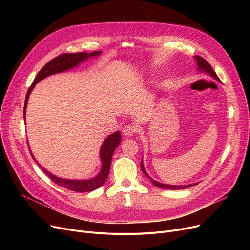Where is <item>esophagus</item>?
I'll return each mask as SVG.
<instances>
[{
  "mask_svg": "<svg viewBox=\"0 0 250 250\" xmlns=\"http://www.w3.org/2000/svg\"><path fill=\"white\" fill-rule=\"evenodd\" d=\"M136 133H137V128H136V126L126 125L123 128V135H124V136L130 137V136H134Z\"/></svg>",
  "mask_w": 250,
  "mask_h": 250,
  "instance_id": "34e87169",
  "label": "esophagus"
}]
</instances>
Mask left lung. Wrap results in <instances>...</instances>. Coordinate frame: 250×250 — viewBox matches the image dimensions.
I'll return each mask as SVG.
<instances>
[{
	"instance_id": "obj_1",
	"label": "left lung",
	"mask_w": 250,
	"mask_h": 250,
	"mask_svg": "<svg viewBox=\"0 0 250 250\" xmlns=\"http://www.w3.org/2000/svg\"><path fill=\"white\" fill-rule=\"evenodd\" d=\"M194 60L196 61V64H198V71H199V72H203V73H205V74H207V75H208V76H211V77H213V78L215 79V80H217V81L220 82V79H219V77L217 76V74L215 73V71L213 70V68L211 67V64H209L205 59H203V58L200 57V56H194ZM141 169H142L143 173L151 179L153 185H154L155 187H157V188H166V189H183V188H188L193 187V186L198 185V183H199V182H196V183H191V185H187V186H170V185H164V183H160V182H158V181L154 180L153 178H151V177L148 175V173L146 172L145 168H144L143 160L141 161Z\"/></svg>"
}]
</instances>
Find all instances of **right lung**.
<instances>
[{
  "label": "right lung",
  "instance_id": "1",
  "mask_svg": "<svg viewBox=\"0 0 250 250\" xmlns=\"http://www.w3.org/2000/svg\"><path fill=\"white\" fill-rule=\"evenodd\" d=\"M100 54H101V51H93V52H90V54H88V52L63 54V55H61V56L55 58L54 60L49 61L44 65V67L41 71H39L36 78L34 79L33 83L31 84V86L29 87V89L27 91V94H26V97H25V104H24V110H23L24 120H25V112H26V106H27L28 98H29L31 91L33 90L34 86L36 85V83L43 80L44 78H46L50 75L62 73L64 71L71 70V69L77 67V65L80 62L86 61L87 59L99 56ZM121 140H122V136H121L120 132L113 133L104 140L103 144L101 145V149H100V159H101V170H100V172L93 178L84 179V180L63 179V178H60L58 176L52 175L51 173L46 171V170L42 166H41V164H38V162L34 158V156L32 155L31 151L30 150L29 151H30V154L32 156V159L34 161H36V163L39 165V167L42 169V171L44 173H46V175L55 183H57V185H59L60 187L64 188H67V189L73 190V191L87 192V191H92L94 189H97L102 185H104L105 180H106L107 177H108L113 152L117 148V146L120 145Z\"/></svg>",
  "mask_w": 250,
  "mask_h": 250
}]
</instances>
